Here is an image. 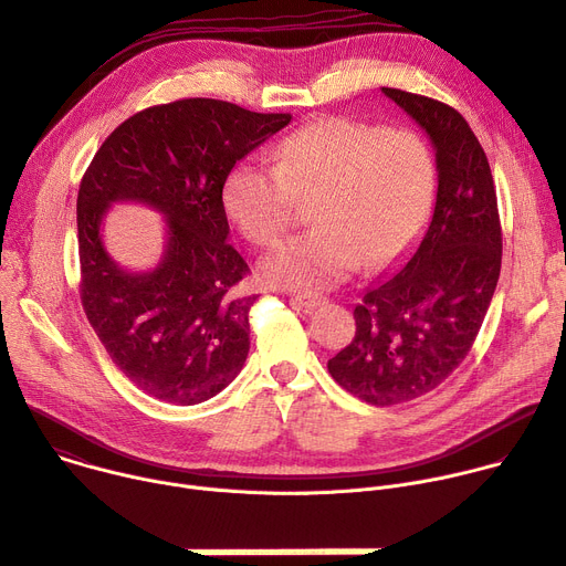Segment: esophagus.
<instances>
[{"label": "esophagus", "mask_w": 566, "mask_h": 566, "mask_svg": "<svg viewBox=\"0 0 566 566\" xmlns=\"http://www.w3.org/2000/svg\"><path fill=\"white\" fill-rule=\"evenodd\" d=\"M292 301L296 303V306L306 308V311L319 308V306H324V303H326V298H322V296H311V294H294Z\"/></svg>", "instance_id": "34e87169"}]
</instances>
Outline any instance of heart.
I'll use <instances>...</instances> for the list:
<instances>
[{
    "label": "heart",
    "mask_w": 566,
    "mask_h": 566,
    "mask_svg": "<svg viewBox=\"0 0 566 566\" xmlns=\"http://www.w3.org/2000/svg\"><path fill=\"white\" fill-rule=\"evenodd\" d=\"M274 163L235 165L224 181V208L251 242L274 247L292 224L294 197L319 192L311 210L317 227L260 265L276 287L322 292L360 263L392 265L415 247L432 210V154L408 128L319 119L283 138Z\"/></svg>",
    "instance_id": "obj_1"
}]
</instances>
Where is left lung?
<instances>
[{
	"mask_svg": "<svg viewBox=\"0 0 566 566\" xmlns=\"http://www.w3.org/2000/svg\"><path fill=\"white\" fill-rule=\"evenodd\" d=\"M432 143L438 199L408 263L376 281L354 311L356 335L328 360L346 392L371 406L419 399L471 352L501 274V220L488 156L451 106L382 88Z\"/></svg>",
	"mask_w": 566,
	"mask_h": 566,
	"instance_id": "obj_1",
	"label": "left lung"
}]
</instances>
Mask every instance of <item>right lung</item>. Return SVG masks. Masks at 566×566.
<instances>
[{"label":"right lung","instance_id":"1","mask_svg":"<svg viewBox=\"0 0 566 566\" xmlns=\"http://www.w3.org/2000/svg\"><path fill=\"white\" fill-rule=\"evenodd\" d=\"M290 119L201 97L151 106L122 122L83 174V311L115 367L158 401H208L247 360L255 294L235 292L249 265L229 244L222 190L235 163ZM117 200L166 217V251L149 273L122 271L103 247V214Z\"/></svg>","mask_w":566,"mask_h":566}]
</instances>
